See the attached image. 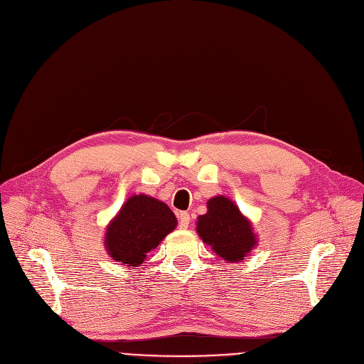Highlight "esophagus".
<instances>
[{"mask_svg": "<svg viewBox=\"0 0 364 364\" xmlns=\"http://www.w3.org/2000/svg\"><path fill=\"white\" fill-rule=\"evenodd\" d=\"M189 223H191L189 213H186V211L180 213L178 214V225H180L181 230H187V228H189Z\"/></svg>", "mask_w": 364, "mask_h": 364, "instance_id": "esophagus-1", "label": "esophagus"}]
</instances>
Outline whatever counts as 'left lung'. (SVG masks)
<instances>
[{
    "label": "left lung",
    "instance_id": "1",
    "mask_svg": "<svg viewBox=\"0 0 364 364\" xmlns=\"http://www.w3.org/2000/svg\"><path fill=\"white\" fill-rule=\"evenodd\" d=\"M196 232L226 262H243L257 247L252 222L237 204L223 195L207 200V213L196 220Z\"/></svg>",
    "mask_w": 364,
    "mask_h": 364
}]
</instances>
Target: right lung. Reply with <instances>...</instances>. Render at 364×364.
I'll return each mask as SVG.
<instances>
[{"label":"right lung","mask_w":364,"mask_h":364,"mask_svg":"<svg viewBox=\"0 0 364 364\" xmlns=\"http://www.w3.org/2000/svg\"><path fill=\"white\" fill-rule=\"evenodd\" d=\"M177 223L165 203L144 193L132 195L106 226L103 245L115 262L134 270Z\"/></svg>","instance_id":"right-lung-1"}]
</instances>
